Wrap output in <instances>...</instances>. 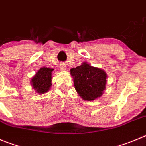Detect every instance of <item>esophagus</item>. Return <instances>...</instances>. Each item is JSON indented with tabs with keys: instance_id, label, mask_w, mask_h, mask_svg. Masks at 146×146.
<instances>
[{
	"instance_id": "1",
	"label": "esophagus",
	"mask_w": 146,
	"mask_h": 146,
	"mask_svg": "<svg viewBox=\"0 0 146 146\" xmlns=\"http://www.w3.org/2000/svg\"><path fill=\"white\" fill-rule=\"evenodd\" d=\"M59 66H60V69L62 70H66V69H67L66 65H65L64 63H60V64Z\"/></svg>"
}]
</instances>
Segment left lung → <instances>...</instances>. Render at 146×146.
<instances>
[{
	"mask_svg": "<svg viewBox=\"0 0 146 146\" xmlns=\"http://www.w3.org/2000/svg\"><path fill=\"white\" fill-rule=\"evenodd\" d=\"M70 74L76 92L84 100H95L104 93L107 78L104 70L85 62L70 69Z\"/></svg>",
	"mask_w": 146,
	"mask_h": 146,
	"instance_id": "8db88e82",
	"label": "left lung"
}]
</instances>
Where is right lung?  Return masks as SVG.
<instances>
[{
	"instance_id": "right-lung-1",
	"label": "right lung",
	"mask_w": 146,
	"mask_h": 146,
	"mask_svg": "<svg viewBox=\"0 0 146 146\" xmlns=\"http://www.w3.org/2000/svg\"><path fill=\"white\" fill-rule=\"evenodd\" d=\"M54 69L43 67L39 69L32 79L31 84L34 89L39 94L46 93L50 89L52 86V72Z\"/></svg>"
}]
</instances>
